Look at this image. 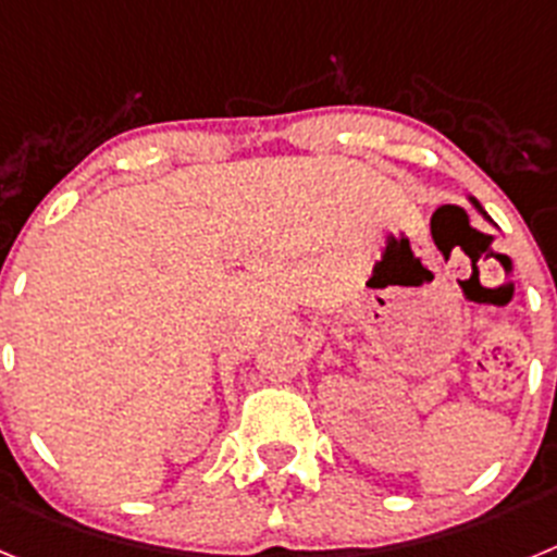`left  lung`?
<instances>
[{
	"instance_id": "1",
	"label": "left lung",
	"mask_w": 557,
	"mask_h": 557,
	"mask_svg": "<svg viewBox=\"0 0 557 557\" xmlns=\"http://www.w3.org/2000/svg\"><path fill=\"white\" fill-rule=\"evenodd\" d=\"M469 203H471V206H474V209H476V211H480L482 218H485V220H488V223H491V218H488V214H485V211H482V206H480V203H476V200H474V198H469Z\"/></svg>"
}]
</instances>
